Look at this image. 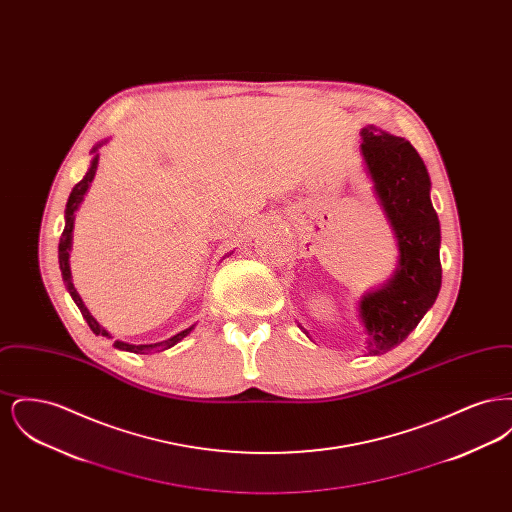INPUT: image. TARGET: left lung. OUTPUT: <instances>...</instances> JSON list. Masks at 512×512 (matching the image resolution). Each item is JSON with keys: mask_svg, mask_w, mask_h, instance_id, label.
Segmentation results:
<instances>
[{"mask_svg": "<svg viewBox=\"0 0 512 512\" xmlns=\"http://www.w3.org/2000/svg\"><path fill=\"white\" fill-rule=\"evenodd\" d=\"M361 155L384 217L397 244V265L382 286L359 299L365 355H382L405 340L438 299L441 288V230L430 174L405 138L366 124ZM309 336V330L297 322Z\"/></svg>", "mask_w": 512, "mask_h": 512, "instance_id": "8db88e82", "label": "left lung"}]
</instances>
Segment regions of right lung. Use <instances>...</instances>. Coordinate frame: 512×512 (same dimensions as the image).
<instances>
[{
	"mask_svg": "<svg viewBox=\"0 0 512 512\" xmlns=\"http://www.w3.org/2000/svg\"><path fill=\"white\" fill-rule=\"evenodd\" d=\"M109 140H103V142H99L96 146L92 147V161H90V167H88V171L84 174V178L76 184L73 188V192L69 195V201H67V209H65V228H63V234H61V240H59V268H61V274H63V282H65V288H67V292L71 293V297H73L74 303H76V307L80 309V313H82V317L86 318V322H88V326L92 328V332L96 334V336H105V338H113L101 324H99L96 318L92 317V313L88 311V307L84 305V301H82V297H80V293L76 292V288H74L73 284V274H71V249H73V230H74V213L78 211V207L82 205V201H84V195L88 194V190H90V184H92V180H94V176H96V171H98V161H99V147L103 146V144H107ZM230 255V253H228ZM226 257V255H224ZM195 324H192L190 328H186V330H182V332H178L176 336H171L169 340L157 341V343H140V345H136V343H126V341L117 340L113 345L117 347V349H121V351H128V353H136V355H147V353H157V351H165V349H171L172 345H176L178 341L184 340L192 330H194Z\"/></svg>",
	"mask_w": 512,
	"mask_h": 512,
	"instance_id": "obj_1",
	"label": "right lung"
}]
</instances>
